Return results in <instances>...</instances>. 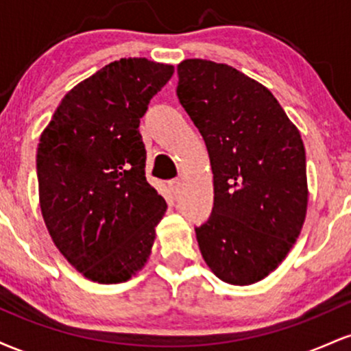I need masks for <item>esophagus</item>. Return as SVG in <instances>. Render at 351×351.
<instances>
[{"mask_svg":"<svg viewBox=\"0 0 351 351\" xmlns=\"http://www.w3.org/2000/svg\"><path fill=\"white\" fill-rule=\"evenodd\" d=\"M168 186H170L171 193H175V195H178L180 189H181V181H180V180H171L170 183H168Z\"/></svg>","mask_w":351,"mask_h":351,"instance_id":"1","label":"esophagus"}]
</instances>
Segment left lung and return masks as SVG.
<instances>
[{
    "label": "left lung",
    "mask_w": 351,
    "mask_h": 351,
    "mask_svg": "<svg viewBox=\"0 0 351 351\" xmlns=\"http://www.w3.org/2000/svg\"><path fill=\"white\" fill-rule=\"evenodd\" d=\"M181 106L206 143L215 186L209 219L196 228L217 279L251 285L276 271L307 216L305 148L267 87L228 64H178Z\"/></svg>",
    "instance_id": "8db88e82"
}]
</instances>
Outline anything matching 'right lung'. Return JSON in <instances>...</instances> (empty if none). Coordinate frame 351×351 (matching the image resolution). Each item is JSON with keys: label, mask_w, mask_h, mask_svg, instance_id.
Masks as SVG:
<instances>
[{"label": "right lung", "mask_w": 351, "mask_h": 351, "mask_svg": "<svg viewBox=\"0 0 351 351\" xmlns=\"http://www.w3.org/2000/svg\"><path fill=\"white\" fill-rule=\"evenodd\" d=\"M173 72L145 58L114 60L64 95L39 138L43 219L88 280L127 282L150 257L167 201L145 178L138 127Z\"/></svg>", "instance_id": "right-lung-1"}]
</instances>
